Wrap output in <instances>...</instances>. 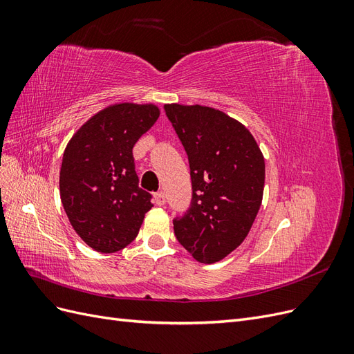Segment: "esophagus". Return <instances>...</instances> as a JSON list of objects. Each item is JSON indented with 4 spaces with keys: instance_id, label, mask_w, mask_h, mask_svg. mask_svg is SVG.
Here are the masks:
<instances>
[{
    "instance_id": "obj_1",
    "label": "esophagus",
    "mask_w": 354,
    "mask_h": 354,
    "mask_svg": "<svg viewBox=\"0 0 354 354\" xmlns=\"http://www.w3.org/2000/svg\"><path fill=\"white\" fill-rule=\"evenodd\" d=\"M153 198H155V203L159 207H162L165 203V194H164V192H156Z\"/></svg>"
}]
</instances>
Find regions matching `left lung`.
<instances>
[{
  "mask_svg": "<svg viewBox=\"0 0 354 354\" xmlns=\"http://www.w3.org/2000/svg\"><path fill=\"white\" fill-rule=\"evenodd\" d=\"M189 158L192 205L174 220L177 241L203 264L223 260L248 236L259 214L266 165L248 128L201 104H165Z\"/></svg>",
  "mask_w": 354,
  "mask_h": 354,
  "instance_id": "8db88e82",
  "label": "left lung"
}]
</instances>
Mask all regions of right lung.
Masks as SVG:
<instances>
[{"mask_svg": "<svg viewBox=\"0 0 354 354\" xmlns=\"http://www.w3.org/2000/svg\"><path fill=\"white\" fill-rule=\"evenodd\" d=\"M153 103H115L93 115L69 140L60 167V199L78 236L94 251L131 243L151 194L138 187L133 147L159 118Z\"/></svg>", "mask_w": 354, "mask_h": 354, "instance_id": "1", "label": "right lung"}]
</instances>
